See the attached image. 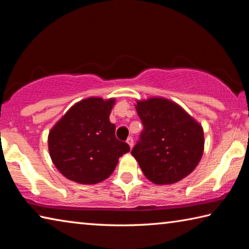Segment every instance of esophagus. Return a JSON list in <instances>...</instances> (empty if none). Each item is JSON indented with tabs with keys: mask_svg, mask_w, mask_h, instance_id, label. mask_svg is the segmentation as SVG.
I'll return each mask as SVG.
<instances>
[{
	"mask_svg": "<svg viewBox=\"0 0 249 249\" xmlns=\"http://www.w3.org/2000/svg\"><path fill=\"white\" fill-rule=\"evenodd\" d=\"M126 142H127L130 148H133V146H134V140H133L132 137H128L127 141H126Z\"/></svg>",
	"mask_w": 249,
	"mask_h": 249,
	"instance_id": "1",
	"label": "esophagus"
}]
</instances>
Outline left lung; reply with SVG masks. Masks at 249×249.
<instances>
[{"label":"left lung","instance_id":"obj_1","mask_svg":"<svg viewBox=\"0 0 249 249\" xmlns=\"http://www.w3.org/2000/svg\"><path fill=\"white\" fill-rule=\"evenodd\" d=\"M135 107L144 130L132 155L146 178L155 184H172L190 175L204 150L199 122L179 104L159 96L137 100Z\"/></svg>","mask_w":249,"mask_h":249}]
</instances>
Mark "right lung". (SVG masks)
<instances>
[{
  "mask_svg": "<svg viewBox=\"0 0 249 249\" xmlns=\"http://www.w3.org/2000/svg\"><path fill=\"white\" fill-rule=\"evenodd\" d=\"M115 99L87 98L72 105L48 135L53 165L67 179L95 184L107 179L128 153L129 146L115 137L109 114Z\"/></svg>",
  "mask_w": 249,
  "mask_h": 249,
  "instance_id": "right-lung-1",
  "label": "right lung"
}]
</instances>
